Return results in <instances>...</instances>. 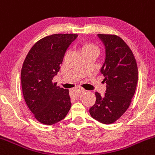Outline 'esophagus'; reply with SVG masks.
Wrapping results in <instances>:
<instances>
[{
  "label": "esophagus",
  "instance_id": "obj_1",
  "mask_svg": "<svg viewBox=\"0 0 155 155\" xmlns=\"http://www.w3.org/2000/svg\"><path fill=\"white\" fill-rule=\"evenodd\" d=\"M84 89H78V95H81V94L83 93V92H84Z\"/></svg>",
  "mask_w": 155,
  "mask_h": 155
}]
</instances>
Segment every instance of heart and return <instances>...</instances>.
<instances>
[{
  "mask_svg": "<svg viewBox=\"0 0 155 155\" xmlns=\"http://www.w3.org/2000/svg\"><path fill=\"white\" fill-rule=\"evenodd\" d=\"M98 51V48H97L96 45L90 42H82L80 45V52L81 54L87 53V52H95L97 53Z\"/></svg>",
  "mask_w": 155,
  "mask_h": 155,
  "instance_id": "heart-1",
  "label": "heart"
}]
</instances>
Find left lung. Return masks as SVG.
I'll list each match as a JSON object with an SVG mask.
<instances>
[{"label":"left lung","instance_id":"8db88e82","mask_svg":"<svg viewBox=\"0 0 155 155\" xmlns=\"http://www.w3.org/2000/svg\"><path fill=\"white\" fill-rule=\"evenodd\" d=\"M105 47V60L101 68L106 92H95V104L89 113L103 124H112L129 107L136 90L138 68L133 52L116 35L98 34Z\"/></svg>","mask_w":155,"mask_h":155}]
</instances>
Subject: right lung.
Returning <instances> with one entry per match:
<instances>
[{"label":"right lung","instance_id":"right-lung-1","mask_svg":"<svg viewBox=\"0 0 155 155\" xmlns=\"http://www.w3.org/2000/svg\"><path fill=\"white\" fill-rule=\"evenodd\" d=\"M77 34L57 33L34 44L23 63L21 81L24 98L35 118L51 125L64 119L71 107L68 89L53 83L63 57Z\"/></svg>","mask_w":155,"mask_h":155}]
</instances>
